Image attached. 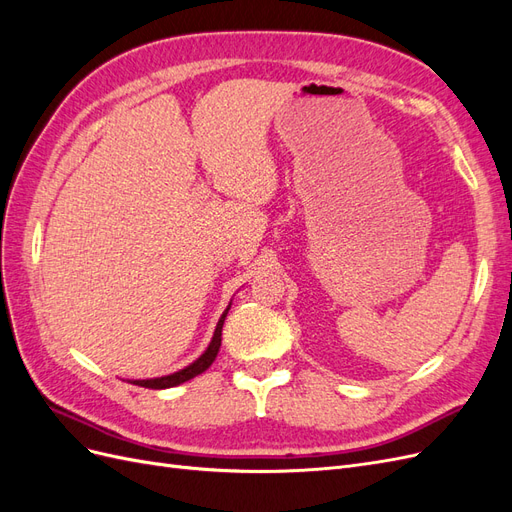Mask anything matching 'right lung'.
Instances as JSON below:
<instances>
[{
	"mask_svg": "<svg viewBox=\"0 0 512 512\" xmlns=\"http://www.w3.org/2000/svg\"><path fill=\"white\" fill-rule=\"evenodd\" d=\"M230 305L224 309L222 318L218 320V327H215V333L211 337V344L209 348L198 356V359L194 363H190L188 367H183L179 371H175V374H168V376H162V378H149V380H130L132 384H138V386H145V389H170V386H177V384H183L192 380L194 376L203 374L205 369L211 367V363L215 361V356H218L220 352V346H222V327H224V320H226V314H228Z\"/></svg>",
	"mask_w": 512,
	"mask_h": 512,
	"instance_id": "right-lung-1",
	"label": "right lung"
}]
</instances>
